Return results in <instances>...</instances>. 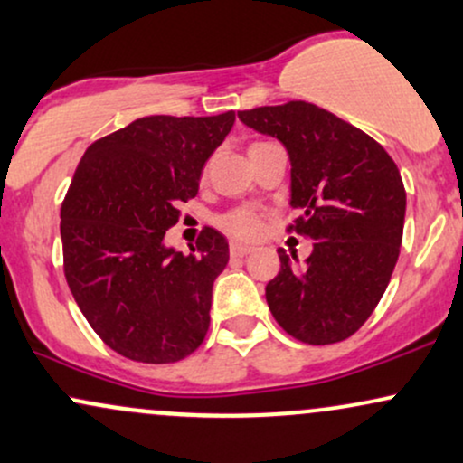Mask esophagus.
<instances>
[{
    "mask_svg": "<svg viewBox=\"0 0 463 463\" xmlns=\"http://www.w3.org/2000/svg\"><path fill=\"white\" fill-rule=\"evenodd\" d=\"M251 251H253V247H249V244H241V242H232L230 244L232 258H244V255H249Z\"/></svg>",
    "mask_w": 463,
    "mask_h": 463,
    "instance_id": "34e87169",
    "label": "esophagus"
}]
</instances>
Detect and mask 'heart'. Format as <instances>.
<instances>
[{
    "label": "heart",
    "mask_w": 463,
    "mask_h": 463,
    "mask_svg": "<svg viewBox=\"0 0 463 463\" xmlns=\"http://www.w3.org/2000/svg\"><path fill=\"white\" fill-rule=\"evenodd\" d=\"M258 145L262 143H253L251 149ZM219 225L227 233H232V236L236 238H255L260 233V230H262V214H260L255 208H247V205H242V208L227 210L219 219Z\"/></svg>",
    "instance_id": "b5f03b06"
}]
</instances>
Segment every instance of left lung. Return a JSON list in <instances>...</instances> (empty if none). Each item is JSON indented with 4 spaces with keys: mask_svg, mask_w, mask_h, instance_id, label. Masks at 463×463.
<instances>
[{
    "mask_svg": "<svg viewBox=\"0 0 463 463\" xmlns=\"http://www.w3.org/2000/svg\"><path fill=\"white\" fill-rule=\"evenodd\" d=\"M258 132L275 136L290 154L286 232L314 241L307 260L291 262L266 284L279 327L306 345L351 338L382 301L399 260L405 186L399 166L377 140L309 101H286L238 112Z\"/></svg>",
    "mask_w": 463,
    "mask_h": 463,
    "instance_id": "8db88e82",
    "label": "left lung"
}]
</instances>
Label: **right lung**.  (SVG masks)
<instances>
[{
    "label": "right lung",
    "mask_w": 463,
    "mask_h": 463,
    "mask_svg": "<svg viewBox=\"0 0 463 463\" xmlns=\"http://www.w3.org/2000/svg\"><path fill=\"white\" fill-rule=\"evenodd\" d=\"M233 121V110L143 117L95 140L75 168L60 208L64 277L95 334L128 360L179 362L208 334L225 236L205 227L190 255L162 241Z\"/></svg>",
    "instance_id": "obj_1"
}]
</instances>
